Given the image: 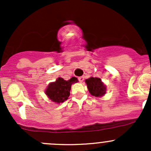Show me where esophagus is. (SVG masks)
<instances>
[{
    "label": "esophagus",
    "mask_w": 151,
    "mask_h": 151,
    "mask_svg": "<svg viewBox=\"0 0 151 151\" xmlns=\"http://www.w3.org/2000/svg\"><path fill=\"white\" fill-rule=\"evenodd\" d=\"M84 79H85V77H83V76H82V77H80L78 78V80H79V81L80 82V83H83V81H84Z\"/></svg>",
    "instance_id": "obj_1"
}]
</instances>
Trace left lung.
I'll list each match as a JSON object with an SVG mask.
<instances>
[{"instance_id":"8db88e82","label":"left lung","mask_w":151,"mask_h":151,"mask_svg":"<svg viewBox=\"0 0 151 151\" xmlns=\"http://www.w3.org/2000/svg\"><path fill=\"white\" fill-rule=\"evenodd\" d=\"M88 91L95 97H101L106 94V85L98 77H90L85 80Z\"/></svg>"}]
</instances>
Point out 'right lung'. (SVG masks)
<instances>
[{"instance_id": "right-lung-1", "label": "right lung", "mask_w": 151, "mask_h": 151, "mask_svg": "<svg viewBox=\"0 0 151 151\" xmlns=\"http://www.w3.org/2000/svg\"><path fill=\"white\" fill-rule=\"evenodd\" d=\"M78 82L77 77H71L70 80H65L58 77L55 82L50 83L45 90V94L49 99L56 104L64 102L70 95L71 85Z\"/></svg>"}]
</instances>
